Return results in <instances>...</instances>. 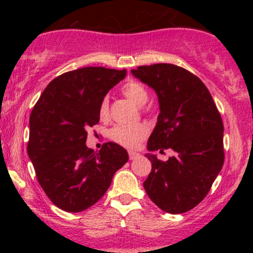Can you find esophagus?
<instances>
[{
  "mask_svg": "<svg viewBox=\"0 0 253 253\" xmlns=\"http://www.w3.org/2000/svg\"><path fill=\"white\" fill-rule=\"evenodd\" d=\"M128 157H129V160H133L136 159L137 157H139V154L136 152H128Z\"/></svg>",
  "mask_w": 253,
  "mask_h": 253,
  "instance_id": "esophagus-1",
  "label": "esophagus"
}]
</instances>
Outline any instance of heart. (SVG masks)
I'll return each instance as SVG.
<instances>
[{
	"instance_id": "obj_1",
	"label": "heart",
	"mask_w": 253,
	"mask_h": 253,
	"mask_svg": "<svg viewBox=\"0 0 253 253\" xmlns=\"http://www.w3.org/2000/svg\"><path fill=\"white\" fill-rule=\"evenodd\" d=\"M121 91L128 100L138 106H143L148 101L147 89L137 81H128L127 83H125ZM99 116L103 120L109 116L108 98H104L99 104ZM148 133H149V128L144 124H137L132 125V126L119 125L110 131V138L122 147L134 149L138 147L139 143L147 138Z\"/></svg>"
}]
</instances>
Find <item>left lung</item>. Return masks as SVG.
Returning a JSON list of instances; mask_svg holds the SVG:
<instances>
[{
  "mask_svg": "<svg viewBox=\"0 0 253 253\" xmlns=\"http://www.w3.org/2000/svg\"><path fill=\"white\" fill-rule=\"evenodd\" d=\"M132 75L159 99L160 114L148 150H174L168 162L147 154L152 171L143 182L144 190L167 213H185L202 202L223 168L221 116L203 82L185 68L155 63L139 66Z\"/></svg>",
  "mask_w": 253,
  "mask_h": 253,
  "instance_id": "left-lung-1",
  "label": "left lung"
}]
</instances>
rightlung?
<instances>
[{
    "mask_svg": "<svg viewBox=\"0 0 253 253\" xmlns=\"http://www.w3.org/2000/svg\"><path fill=\"white\" fill-rule=\"evenodd\" d=\"M126 70L83 67L48 83L29 119L28 155L40 186L62 211L77 213L95 205L112 176L128 160L126 149L104 143L86 147V128L100 120L99 104L126 77Z\"/></svg>",
    "mask_w": 253,
    "mask_h": 253,
    "instance_id": "1",
    "label": "right lung"
}]
</instances>
